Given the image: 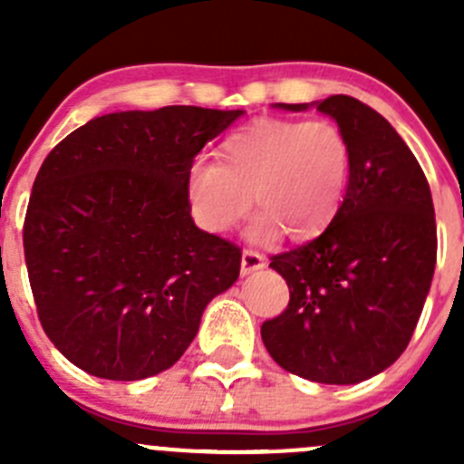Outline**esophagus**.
<instances>
[{
    "label": "esophagus",
    "mask_w": 464,
    "mask_h": 464,
    "mask_svg": "<svg viewBox=\"0 0 464 464\" xmlns=\"http://www.w3.org/2000/svg\"><path fill=\"white\" fill-rule=\"evenodd\" d=\"M265 267V260H262L260 253L256 251H244L241 253V276H248V274L257 272V269Z\"/></svg>",
    "instance_id": "esophagus-1"
}]
</instances>
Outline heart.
<instances>
[{
	"mask_svg": "<svg viewBox=\"0 0 464 464\" xmlns=\"http://www.w3.org/2000/svg\"><path fill=\"white\" fill-rule=\"evenodd\" d=\"M220 162L188 171L192 216L208 232H225L251 207L260 208L248 239L272 244L285 232L306 241L337 218L351 174V149L327 121L260 118L220 143Z\"/></svg>",
	"mask_w": 464,
	"mask_h": 464,
	"instance_id": "obj_1",
	"label": "heart"
}]
</instances>
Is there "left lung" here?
I'll list each match as a JSON object with an SVG mask.
<instances>
[{
	"label": "left lung",
	"instance_id": "8db88e82",
	"mask_svg": "<svg viewBox=\"0 0 464 464\" xmlns=\"http://www.w3.org/2000/svg\"><path fill=\"white\" fill-rule=\"evenodd\" d=\"M337 122L351 174L337 218L318 239L272 257L288 309L262 323V342L285 372L353 385L388 370L407 348L437 262L428 179L381 113L348 94L311 104Z\"/></svg>",
	"mask_w": 464,
	"mask_h": 464
}]
</instances>
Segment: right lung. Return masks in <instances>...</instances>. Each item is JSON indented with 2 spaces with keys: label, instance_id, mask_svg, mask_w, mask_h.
I'll return each instance as SVG.
<instances>
[{
  "label": "right lung",
  "instance_id": "right-lung-1",
  "mask_svg": "<svg viewBox=\"0 0 464 464\" xmlns=\"http://www.w3.org/2000/svg\"><path fill=\"white\" fill-rule=\"evenodd\" d=\"M244 109L116 111L44 160L23 244L39 321L79 370L141 381L169 370L216 295L239 278L235 244L195 225L188 171Z\"/></svg>",
  "mask_w": 464,
  "mask_h": 464
}]
</instances>
